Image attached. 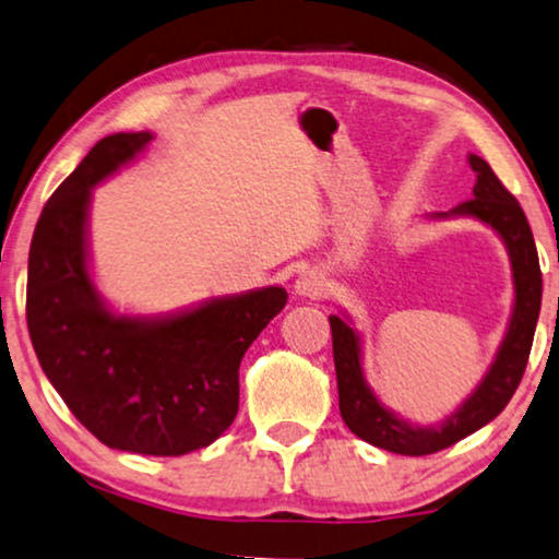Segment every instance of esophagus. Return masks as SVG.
<instances>
[{
  "mask_svg": "<svg viewBox=\"0 0 559 559\" xmlns=\"http://www.w3.org/2000/svg\"><path fill=\"white\" fill-rule=\"evenodd\" d=\"M294 288H296V294L304 296V298H321V296H324V290H326V278L313 269L304 271L301 276L296 278Z\"/></svg>",
  "mask_w": 559,
  "mask_h": 559,
  "instance_id": "1",
  "label": "esophagus"
}]
</instances>
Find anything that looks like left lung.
Returning <instances> with one entry per match:
<instances>
[{"label":"left lung","mask_w":559,"mask_h":559,"mask_svg":"<svg viewBox=\"0 0 559 559\" xmlns=\"http://www.w3.org/2000/svg\"><path fill=\"white\" fill-rule=\"evenodd\" d=\"M471 169L476 171L474 198L461 202L448 215H471L481 223L491 225L509 248L514 271L516 301L512 324H509L507 340L501 344L497 361H493L489 374L478 384L474 395L438 428H418L407 420H400L395 413L384 411L377 403L372 390L367 388L365 374L359 365V336L342 317H329L332 324V347H334V367H336V388H340V411L352 433L367 443L400 455H428L443 448L459 443L461 438L476 433L486 423H491L504 411L509 400L522 382V374L530 361L534 326H537L539 306H542V271L539 255L534 246L530 223H526L524 210L493 169L481 156H468ZM438 215V217H448Z\"/></svg>","instance_id":"left-lung-1"}]
</instances>
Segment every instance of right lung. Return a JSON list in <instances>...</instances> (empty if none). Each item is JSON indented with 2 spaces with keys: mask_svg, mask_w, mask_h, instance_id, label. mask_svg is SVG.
Listing matches in <instances>:
<instances>
[{
  "mask_svg": "<svg viewBox=\"0 0 559 559\" xmlns=\"http://www.w3.org/2000/svg\"><path fill=\"white\" fill-rule=\"evenodd\" d=\"M148 141V131L100 139L47 200L29 246L27 329L47 380L100 443L185 455L230 428L240 359L288 294L269 286L162 321L100 304L85 263L91 187Z\"/></svg>",
  "mask_w": 559,
  "mask_h": 559,
  "instance_id": "add662e5",
  "label": "right lung"
}]
</instances>
